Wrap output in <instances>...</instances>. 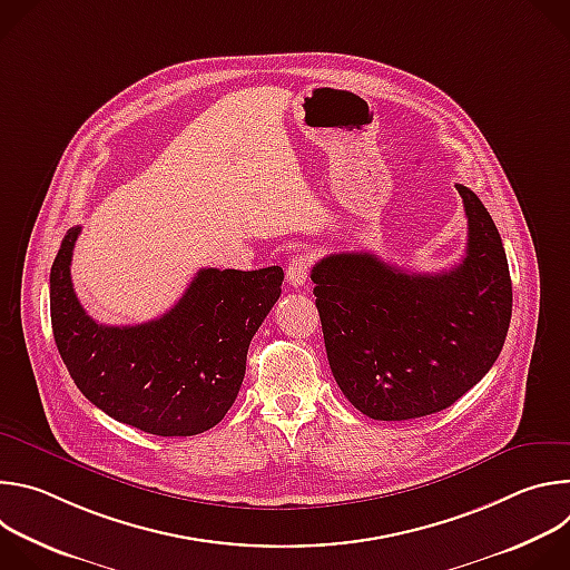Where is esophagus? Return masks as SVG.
<instances>
[{
  "instance_id": "1",
  "label": "esophagus",
  "mask_w": 570,
  "mask_h": 570,
  "mask_svg": "<svg viewBox=\"0 0 570 570\" xmlns=\"http://www.w3.org/2000/svg\"><path fill=\"white\" fill-rule=\"evenodd\" d=\"M308 271H311V255H295L286 268V282L291 286H302L308 279Z\"/></svg>"
}]
</instances>
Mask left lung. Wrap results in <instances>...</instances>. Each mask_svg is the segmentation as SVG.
Returning a JSON list of instances; mask_svg holds the SVG:
<instances>
[{"label":"left lung","mask_w":570,"mask_h":570,"mask_svg":"<svg viewBox=\"0 0 570 570\" xmlns=\"http://www.w3.org/2000/svg\"><path fill=\"white\" fill-rule=\"evenodd\" d=\"M466 255L444 273H405L370 253L320 259L311 279L334 379L381 422L440 413L497 363L512 317L501 234L480 198L455 185Z\"/></svg>","instance_id":"8db88e82"}]
</instances>
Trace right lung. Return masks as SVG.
I'll return each mask as SVG.
<instances>
[{"label": "right lung", "mask_w": 570, "mask_h": 570, "mask_svg": "<svg viewBox=\"0 0 570 570\" xmlns=\"http://www.w3.org/2000/svg\"><path fill=\"white\" fill-rule=\"evenodd\" d=\"M71 227L51 266V327L60 358L97 409L159 438L216 426L246 376L248 347L282 293L279 266L203 268L161 317L108 327L80 306L71 286Z\"/></svg>", "instance_id": "right-lung-1"}]
</instances>
